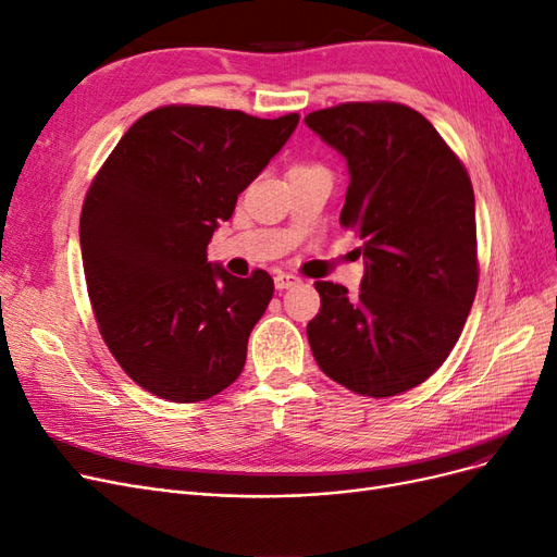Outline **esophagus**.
<instances>
[{"instance_id":"1","label":"esophagus","mask_w":557,"mask_h":557,"mask_svg":"<svg viewBox=\"0 0 557 557\" xmlns=\"http://www.w3.org/2000/svg\"><path fill=\"white\" fill-rule=\"evenodd\" d=\"M297 283H299V278H297L295 274H285V272H281V274H276V276H274L276 290H288V288H293V285H297Z\"/></svg>"}]
</instances>
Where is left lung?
<instances>
[{
  "mask_svg": "<svg viewBox=\"0 0 557 557\" xmlns=\"http://www.w3.org/2000/svg\"><path fill=\"white\" fill-rule=\"evenodd\" d=\"M305 123L346 160L339 223L362 239L364 258L356 297L315 283L313 358L352 393L399 395L442 367L474 305V188L440 132L404 104L352 102Z\"/></svg>",
  "mask_w": 557,
  "mask_h": 557,
  "instance_id": "8db88e82",
  "label": "left lung"
}]
</instances>
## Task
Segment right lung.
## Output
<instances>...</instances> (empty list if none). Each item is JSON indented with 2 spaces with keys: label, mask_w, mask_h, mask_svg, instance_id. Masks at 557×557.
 <instances>
[{
  "label": "right lung",
  "mask_w": 557,
  "mask_h": 557,
  "mask_svg": "<svg viewBox=\"0 0 557 557\" xmlns=\"http://www.w3.org/2000/svg\"><path fill=\"white\" fill-rule=\"evenodd\" d=\"M299 123L215 107L141 115L95 176L81 211L88 295L113 358L144 391L201 401L237 381L274 295L209 262L213 232Z\"/></svg>",
  "instance_id": "add662e5"
}]
</instances>
